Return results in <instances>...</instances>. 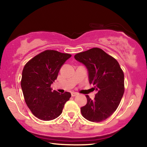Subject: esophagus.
I'll return each instance as SVG.
<instances>
[{
  "label": "esophagus",
  "instance_id": "obj_1",
  "mask_svg": "<svg viewBox=\"0 0 147 147\" xmlns=\"http://www.w3.org/2000/svg\"><path fill=\"white\" fill-rule=\"evenodd\" d=\"M78 93H76V92H72L71 93V96H76L78 95Z\"/></svg>",
  "mask_w": 147,
  "mask_h": 147
}]
</instances>
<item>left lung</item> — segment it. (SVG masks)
Here are the masks:
<instances>
[{
  "label": "left lung",
  "mask_w": 147,
  "mask_h": 147,
  "mask_svg": "<svg viewBox=\"0 0 147 147\" xmlns=\"http://www.w3.org/2000/svg\"><path fill=\"white\" fill-rule=\"evenodd\" d=\"M74 58L86 65L89 81L97 91L94 100L86 95V105L80 108L87 120L101 122L113 113L124 92V73L118 61L99 48H93L74 55Z\"/></svg>",
  "instance_id": "1"
}]
</instances>
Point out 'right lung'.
Instances as JSON below:
<instances>
[{
  "instance_id": "1",
  "label": "right lung",
  "mask_w": 147,
  "mask_h": 147,
  "mask_svg": "<svg viewBox=\"0 0 147 147\" xmlns=\"http://www.w3.org/2000/svg\"><path fill=\"white\" fill-rule=\"evenodd\" d=\"M69 54L47 50L29 60L24 65L21 86L27 106L33 115L40 120L51 121L61 115L65 104L71 94H60L52 91L51 84Z\"/></svg>"
}]
</instances>
